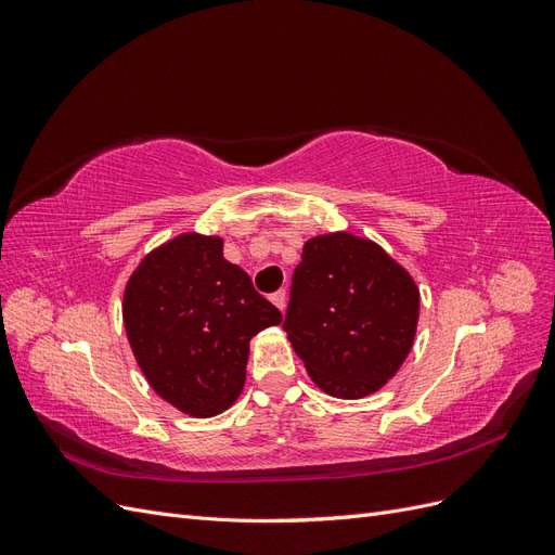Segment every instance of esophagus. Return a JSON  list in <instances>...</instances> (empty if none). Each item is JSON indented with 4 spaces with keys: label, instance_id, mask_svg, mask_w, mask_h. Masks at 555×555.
<instances>
[{
    "label": "esophagus",
    "instance_id": "obj_1",
    "mask_svg": "<svg viewBox=\"0 0 555 555\" xmlns=\"http://www.w3.org/2000/svg\"><path fill=\"white\" fill-rule=\"evenodd\" d=\"M271 300H273V304L284 312V308H287V292H284V289L275 292V294L271 296Z\"/></svg>",
    "mask_w": 555,
    "mask_h": 555
}]
</instances>
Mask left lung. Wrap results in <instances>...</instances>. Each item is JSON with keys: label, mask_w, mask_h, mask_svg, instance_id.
Returning <instances> with one entry per match:
<instances>
[{"label": "left lung", "mask_w": 555, "mask_h": 555, "mask_svg": "<svg viewBox=\"0 0 555 555\" xmlns=\"http://www.w3.org/2000/svg\"><path fill=\"white\" fill-rule=\"evenodd\" d=\"M416 319L418 289L405 268L371 241L328 233L304 247L282 328L319 389L354 400L396 375Z\"/></svg>", "instance_id": "8db88e82"}]
</instances>
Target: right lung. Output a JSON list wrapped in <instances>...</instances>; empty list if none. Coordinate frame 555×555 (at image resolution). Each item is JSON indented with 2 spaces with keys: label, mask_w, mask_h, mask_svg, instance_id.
I'll return each instance as SVG.
<instances>
[{
  "label": "right lung",
  "mask_w": 555,
  "mask_h": 555,
  "mask_svg": "<svg viewBox=\"0 0 555 555\" xmlns=\"http://www.w3.org/2000/svg\"><path fill=\"white\" fill-rule=\"evenodd\" d=\"M125 328L150 386L192 416L224 412L245 384L249 340L282 322L222 241L184 233L147 255L125 289Z\"/></svg>",
  "instance_id": "1"
}]
</instances>
